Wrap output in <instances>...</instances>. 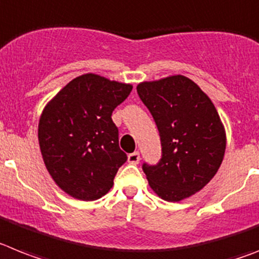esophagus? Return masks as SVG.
I'll return each mask as SVG.
<instances>
[{
    "instance_id": "34e87169",
    "label": "esophagus",
    "mask_w": 259,
    "mask_h": 259,
    "mask_svg": "<svg viewBox=\"0 0 259 259\" xmlns=\"http://www.w3.org/2000/svg\"><path fill=\"white\" fill-rule=\"evenodd\" d=\"M139 161H140V153L139 152H134V153L128 154V162L130 163H139Z\"/></svg>"
}]
</instances>
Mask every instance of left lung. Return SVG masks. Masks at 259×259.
Segmentation results:
<instances>
[{
  "mask_svg": "<svg viewBox=\"0 0 259 259\" xmlns=\"http://www.w3.org/2000/svg\"><path fill=\"white\" fill-rule=\"evenodd\" d=\"M161 140L156 165L143 163L157 195L180 202L213 178L224 158L225 131L215 106L194 81L171 76L138 85Z\"/></svg>",
  "mask_w": 259,
  "mask_h": 259,
  "instance_id": "obj_1",
  "label": "left lung"
}]
</instances>
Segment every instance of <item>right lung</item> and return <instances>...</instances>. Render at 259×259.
<instances>
[{
  "mask_svg": "<svg viewBox=\"0 0 259 259\" xmlns=\"http://www.w3.org/2000/svg\"><path fill=\"white\" fill-rule=\"evenodd\" d=\"M131 92V85L88 73L64 86L43 110L37 138L44 163L73 198H102L127 161L111 115Z\"/></svg>",
  "mask_w": 259,
  "mask_h": 259,
  "instance_id": "right-lung-1",
  "label": "right lung"
}]
</instances>
